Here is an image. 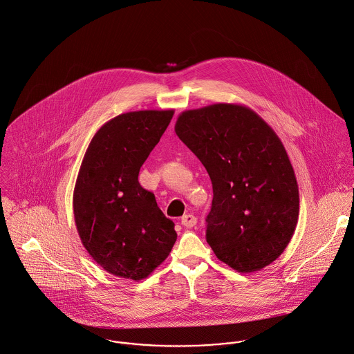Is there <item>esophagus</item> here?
I'll return each instance as SVG.
<instances>
[{"label": "esophagus", "mask_w": 354, "mask_h": 354, "mask_svg": "<svg viewBox=\"0 0 354 354\" xmlns=\"http://www.w3.org/2000/svg\"><path fill=\"white\" fill-rule=\"evenodd\" d=\"M182 225L186 227H194L196 225V217L192 214H186L182 217Z\"/></svg>", "instance_id": "34e87169"}]
</instances>
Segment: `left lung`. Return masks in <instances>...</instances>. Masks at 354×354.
Returning a JSON list of instances; mask_svg holds the SVG:
<instances>
[{
  "instance_id": "obj_1",
  "label": "left lung",
  "mask_w": 354,
  "mask_h": 354,
  "mask_svg": "<svg viewBox=\"0 0 354 354\" xmlns=\"http://www.w3.org/2000/svg\"><path fill=\"white\" fill-rule=\"evenodd\" d=\"M175 132L205 165L213 185L206 240L237 272L260 271L290 244L299 190L286 148L244 105L214 104L179 114Z\"/></svg>"
}]
</instances>
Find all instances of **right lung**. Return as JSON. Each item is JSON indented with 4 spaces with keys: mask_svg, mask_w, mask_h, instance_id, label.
I'll return each mask as SVG.
<instances>
[{
    "mask_svg": "<svg viewBox=\"0 0 354 354\" xmlns=\"http://www.w3.org/2000/svg\"><path fill=\"white\" fill-rule=\"evenodd\" d=\"M172 115V109L120 114L97 131L83 156L73 198L75 225L88 254L114 276L148 277L176 241L174 222L138 183Z\"/></svg>",
    "mask_w": 354,
    "mask_h": 354,
    "instance_id": "right-lung-1",
    "label": "right lung"
}]
</instances>
